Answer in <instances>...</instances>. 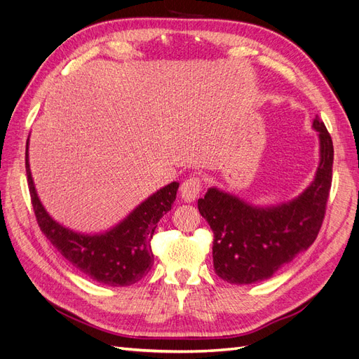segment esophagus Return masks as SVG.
<instances>
[{"label": "esophagus", "instance_id": "obj_1", "mask_svg": "<svg viewBox=\"0 0 359 359\" xmlns=\"http://www.w3.org/2000/svg\"><path fill=\"white\" fill-rule=\"evenodd\" d=\"M202 191V181L201 178H190L186 180L181 184V198L184 202H193L199 198V194Z\"/></svg>", "mask_w": 359, "mask_h": 359}]
</instances>
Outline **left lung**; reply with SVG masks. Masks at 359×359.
<instances>
[{
	"label": "left lung",
	"instance_id": "left-lung-1",
	"mask_svg": "<svg viewBox=\"0 0 359 359\" xmlns=\"http://www.w3.org/2000/svg\"><path fill=\"white\" fill-rule=\"evenodd\" d=\"M320 158L316 175L298 198L256 206L232 193L208 189L198 208L214 232L215 274L231 285H252L273 277L314 243L325 217L332 181L334 147L319 116Z\"/></svg>",
	"mask_w": 359,
	"mask_h": 359
}]
</instances>
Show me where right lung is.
Segmentation results:
<instances>
[{
	"mask_svg": "<svg viewBox=\"0 0 359 359\" xmlns=\"http://www.w3.org/2000/svg\"><path fill=\"white\" fill-rule=\"evenodd\" d=\"M25 169L40 229L74 268L97 283L112 287L135 285L149 273L154 264L151 238L161 217L170 211L180 182L173 181L151 194L111 229L100 233H81L53 220L39 199L29 169L28 142Z\"/></svg>",
	"mask_w": 359,
	"mask_h": 359,
	"instance_id": "1",
	"label": "right lung"
}]
</instances>
